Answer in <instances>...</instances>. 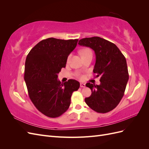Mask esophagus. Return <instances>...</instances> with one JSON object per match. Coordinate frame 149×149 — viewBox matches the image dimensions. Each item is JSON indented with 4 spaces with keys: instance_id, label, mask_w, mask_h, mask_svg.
Instances as JSON below:
<instances>
[{
    "instance_id": "esophagus-1",
    "label": "esophagus",
    "mask_w": 149,
    "mask_h": 149,
    "mask_svg": "<svg viewBox=\"0 0 149 149\" xmlns=\"http://www.w3.org/2000/svg\"><path fill=\"white\" fill-rule=\"evenodd\" d=\"M86 85L84 83H80V87L81 88H85Z\"/></svg>"
}]
</instances>
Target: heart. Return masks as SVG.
I'll return each mask as SVG.
<instances>
[{
	"label": "heart",
	"mask_w": 149,
	"mask_h": 149,
	"mask_svg": "<svg viewBox=\"0 0 149 149\" xmlns=\"http://www.w3.org/2000/svg\"><path fill=\"white\" fill-rule=\"evenodd\" d=\"M89 52H91V49H89V48H84V49H81V50L80 51V54H81V55L83 56V55H85V54L88 53H89ZM71 55H70L68 56V59H67V61H68L70 60V58H71ZM76 76H77V78H78L80 79H83V78H84L83 76L81 74H79V73H78L77 74H76Z\"/></svg>",
	"instance_id": "obj_1"
}]
</instances>
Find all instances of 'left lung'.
I'll return each mask as SVG.
<instances>
[{"label":"left lung","mask_w":149,"mask_h":149,"mask_svg":"<svg viewBox=\"0 0 149 149\" xmlns=\"http://www.w3.org/2000/svg\"><path fill=\"white\" fill-rule=\"evenodd\" d=\"M81 46L91 48L96 55L93 70L95 77H100V85L86 84L91 90V95L85 98L87 105L99 113L114 109L123 98L129 80L125 56L115 44L99 37L81 39Z\"/></svg>","instance_id":"left-lung-1"}]
</instances>
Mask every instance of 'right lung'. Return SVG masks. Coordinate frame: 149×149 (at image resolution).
Wrapping results in <instances>:
<instances>
[{
    "mask_svg": "<svg viewBox=\"0 0 149 149\" xmlns=\"http://www.w3.org/2000/svg\"><path fill=\"white\" fill-rule=\"evenodd\" d=\"M78 41L43 40L26 56L24 79L30 99L40 112L49 118H57L65 112L70 107L72 93L79 88L76 80L61 83L58 79V74L65 68L68 56Z\"/></svg>",
    "mask_w": 149,
    "mask_h": 149,
    "instance_id": "1",
    "label": "right lung"
}]
</instances>
